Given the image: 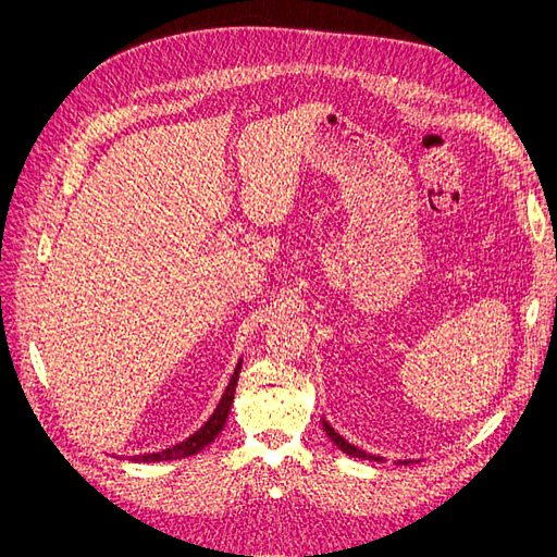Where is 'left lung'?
Instances as JSON below:
<instances>
[{"label": "left lung", "instance_id": "8db88e82", "mask_svg": "<svg viewBox=\"0 0 557 557\" xmlns=\"http://www.w3.org/2000/svg\"><path fill=\"white\" fill-rule=\"evenodd\" d=\"M323 428H325V432H327V436L330 440L336 444V448H342L346 455H350V458H360V460H374V462H383V458L381 455H372V453H367V450H362V448H358V446H352L350 442H346L344 436L336 432L327 420L323 418ZM411 460H397V465H409Z\"/></svg>", "mask_w": 557, "mask_h": 557}]
</instances>
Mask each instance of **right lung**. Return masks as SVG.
I'll use <instances>...</instances> for the list:
<instances>
[{"label":"right lung","mask_w":557,"mask_h":557,"mask_svg":"<svg viewBox=\"0 0 557 557\" xmlns=\"http://www.w3.org/2000/svg\"><path fill=\"white\" fill-rule=\"evenodd\" d=\"M242 362H237V369H234V374L225 387L223 393V399L218 401L215 411L211 413V418L207 420L205 425H201L195 434H190L188 440L172 446V448H164L160 453H146V455H134V458H129L132 462H166V460H181V458H190V455H197L199 450H205L218 434H221V430L225 428L227 423V416H230V409H232V401H234V391H237V381H239V374H242Z\"/></svg>","instance_id":"right-lung-1"}]
</instances>
